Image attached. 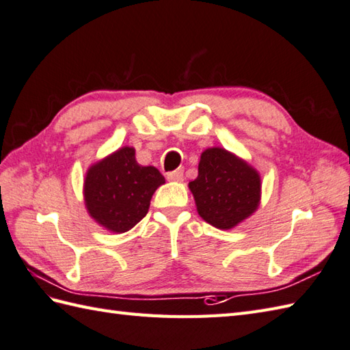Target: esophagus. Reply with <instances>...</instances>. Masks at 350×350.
<instances>
[{"mask_svg": "<svg viewBox=\"0 0 350 350\" xmlns=\"http://www.w3.org/2000/svg\"><path fill=\"white\" fill-rule=\"evenodd\" d=\"M166 178L169 181H183L184 180V170L183 169H175L172 172H167Z\"/></svg>", "mask_w": 350, "mask_h": 350, "instance_id": "34e87169", "label": "esophagus"}]
</instances>
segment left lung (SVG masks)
Instances as JSON below:
<instances>
[{
  "mask_svg": "<svg viewBox=\"0 0 350 350\" xmlns=\"http://www.w3.org/2000/svg\"><path fill=\"white\" fill-rule=\"evenodd\" d=\"M189 187L199 215L219 229L237 226L259 206V174L223 148L202 152L199 175Z\"/></svg>",
  "mask_w": 350,
  "mask_h": 350,
  "instance_id": "8db88e82",
  "label": "left lung"
}]
</instances>
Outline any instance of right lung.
Masks as SVG:
<instances>
[{
	"mask_svg": "<svg viewBox=\"0 0 350 350\" xmlns=\"http://www.w3.org/2000/svg\"><path fill=\"white\" fill-rule=\"evenodd\" d=\"M165 184L157 167L141 166L135 148L124 146L88 169L83 184L85 205L103 228L122 234L141 221L154 191Z\"/></svg>",
	"mask_w": 350,
	"mask_h": 350,
	"instance_id": "1",
	"label": "right lung"
}]
</instances>
